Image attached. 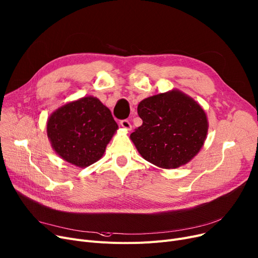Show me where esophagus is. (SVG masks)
<instances>
[{
    "mask_svg": "<svg viewBox=\"0 0 258 258\" xmlns=\"http://www.w3.org/2000/svg\"><path fill=\"white\" fill-rule=\"evenodd\" d=\"M120 124H121V126H122L123 128H125V130H127V131H130L131 127H132L131 122H130L128 120H126V119L121 120V121H120Z\"/></svg>",
    "mask_w": 258,
    "mask_h": 258,
    "instance_id": "esophagus-1",
    "label": "esophagus"
}]
</instances>
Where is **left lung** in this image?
<instances>
[{
  "label": "left lung",
  "mask_w": 258,
  "mask_h": 258,
  "mask_svg": "<svg viewBox=\"0 0 258 258\" xmlns=\"http://www.w3.org/2000/svg\"><path fill=\"white\" fill-rule=\"evenodd\" d=\"M137 110L142 125L131 134V139L149 162L162 169H176L203 148L209 126L206 113L181 92L149 97Z\"/></svg>",
  "instance_id": "8db88e82"
}]
</instances>
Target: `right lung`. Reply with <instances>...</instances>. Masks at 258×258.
<instances>
[{
  "instance_id": "obj_1",
  "label": "right lung",
  "mask_w": 258,
  "mask_h": 258,
  "mask_svg": "<svg viewBox=\"0 0 258 258\" xmlns=\"http://www.w3.org/2000/svg\"><path fill=\"white\" fill-rule=\"evenodd\" d=\"M117 128L110 110L94 97L63 105L47 121L52 149L65 161L79 167L101 158Z\"/></svg>"
}]
</instances>
